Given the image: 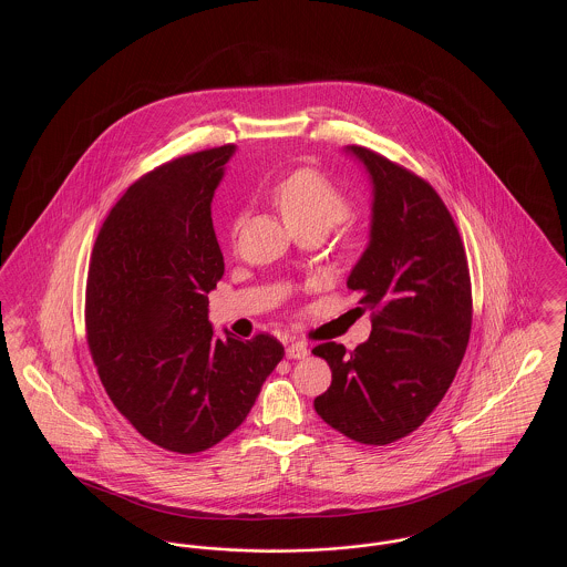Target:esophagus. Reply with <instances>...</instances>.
Here are the masks:
<instances>
[{"instance_id": "obj_1", "label": "esophagus", "mask_w": 567, "mask_h": 567, "mask_svg": "<svg viewBox=\"0 0 567 567\" xmlns=\"http://www.w3.org/2000/svg\"><path fill=\"white\" fill-rule=\"evenodd\" d=\"M287 357L289 359H306L308 357V347L303 342H293L287 347Z\"/></svg>"}]
</instances>
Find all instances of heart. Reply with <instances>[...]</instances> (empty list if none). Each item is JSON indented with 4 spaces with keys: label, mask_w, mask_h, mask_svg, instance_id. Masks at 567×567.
<instances>
[{
    "label": "heart",
    "mask_w": 567,
    "mask_h": 567,
    "mask_svg": "<svg viewBox=\"0 0 567 567\" xmlns=\"http://www.w3.org/2000/svg\"><path fill=\"white\" fill-rule=\"evenodd\" d=\"M270 199L293 234L324 236L351 210L347 195L315 169H297L276 183Z\"/></svg>",
    "instance_id": "heart-1"
}]
</instances>
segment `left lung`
<instances>
[{"mask_svg": "<svg viewBox=\"0 0 567 567\" xmlns=\"http://www.w3.org/2000/svg\"><path fill=\"white\" fill-rule=\"evenodd\" d=\"M344 153L372 185L370 243L347 287L374 319L354 351H312L331 368L315 410L354 442L382 446L421 427L449 391L470 340L472 287L457 225L432 185L370 148Z\"/></svg>", "mask_w": 567, "mask_h": 567, "instance_id": "left-lung-1", "label": "left lung"}]
</instances>
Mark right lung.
Here are the masks:
<instances>
[{
  "mask_svg": "<svg viewBox=\"0 0 567 567\" xmlns=\"http://www.w3.org/2000/svg\"><path fill=\"white\" fill-rule=\"evenodd\" d=\"M234 144L165 163L114 204L93 246L86 338L112 404L153 444L193 455L238 430L285 357L268 333L216 338L225 271L213 197Z\"/></svg>",
  "mask_w": 567,
  "mask_h": 567,
  "instance_id": "obj_1",
  "label": "right lung"
}]
</instances>
